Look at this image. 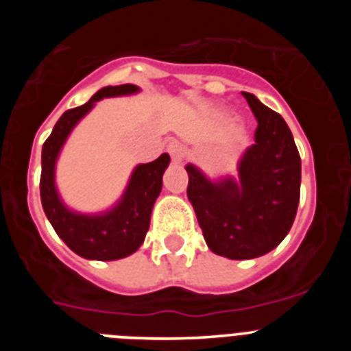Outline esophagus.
Wrapping results in <instances>:
<instances>
[{
	"label": "esophagus",
	"mask_w": 351,
	"mask_h": 351,
	"mask_svg": "<svg viewBox=\"0 0 351 351\" xmlns=\"http://www.w3.org/2000/svg\"><path fill=\"white\" fill-rule=\"evenodd\" d=\"M167 149H169V153H170V156H172L173 163H181V161L184 160L186 149H184V145L181 144V142H178V141L170 142L169 147H167Z\"/></svg>",
	"instance_id": "obj_1"
}]
</instances>
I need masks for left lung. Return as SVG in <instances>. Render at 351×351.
<instances>
[{
  "label": "left lung",
  "instance_id": "8db88e82",
  "mask_svg": "<svg viewBox=\"0 0 351 351\" xmlns=\"http://www.w3.org/2000/svg\"><path fill=\"white\" fill-rule=\"evenodd\" d=\"M256 117L255 144L237 163L239 178L209 179L188 163V200L207 246L230 260H250L287 237L300 198V156L283 117L244 93Z\"/></svg>",
  "mask_w": 351,
  "mask_h": 351
}]
</instances>
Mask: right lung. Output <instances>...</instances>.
<instances>
[{
	"label": "right lung",
	"instance_id": "1",
	"mask_svg": "<svg viewBox=\"0 0 351 351\" xmlns=\"http://www.w3.org/2000/svg\"><path fill=\"white\" fill-rule=\"evenodd\" d=\"M141 91L138 86H107L93 95L88 104L66 110L42 147V178H40V198L43 213L51 221L56 234L63 243L82 258L88 260H119L130 256L144 243L149 230L151 213L163 186V172L170 163L167 153L151 163H141L133 169L125 193L110 209L96 214L73 210L63 202L56 186V163L71 130L79 125L96 101L112 96H128Z\"/></svg>",
	"mask_w": 351,
	"mask_h": 351
}]
</instances>
